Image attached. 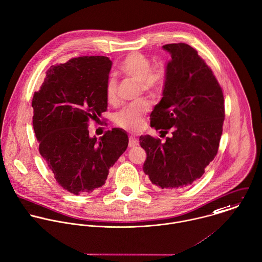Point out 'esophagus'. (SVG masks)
<instances>
[{"mask_svg":"<svg viewBox=\"0 0 262 262\" xmlns=\"http://www.w3.org/2000/svg\"><path fill=\"white\" fill-rule=\"evenodd\" d=\"M138 145H139L138 139L136 137H134V136H130L129 137V141H128V147L129 148H134V147H136Z\"/></svg>","mask_w":262,"mask_h":262,"instance_id":"1","label":"esophagus"}]
</instances>
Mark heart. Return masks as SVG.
Wrapping results in <instances>:
<instances>
[{"mask_svg": "<svg viewBox=\"0 0 262 262\" xmlns=\"http://www.w3.org/2000/svg\"><path fill=\"white\" fill-rule=\"evenodd\" d=\"M148 57L140 53L128 54L118 65L119 72L138 83V96L141 94L153 96L159 91L165 80V71L161 66H151ZM105 99L108 104L117 103V82L109 78L104 86ZM148 110V103L140 101L118 111L113 118L114 123L125 130L137 132L144 124V117Z\"/></svg>", "mask_w": 262, "mask_h": 262, "instance_id": "1", "label": "heart"}]
</instances>
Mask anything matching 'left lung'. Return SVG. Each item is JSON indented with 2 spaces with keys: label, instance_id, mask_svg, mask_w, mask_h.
Segmentation results:
<instances>
[{
  "label": "left lung",
  "instance_id": "8db88e82",
  "mask_svg": "<svg viewBox=\"0 0 262 262\" xmlns=\"http://www.w3.org/2000/svg\"><path fill=\"white\" fill-rule=\"evenodd\" d=\"M171 55L163 97L152 111L151 126L164 143L140 137L147 153L143 169L153 185L179 190L192 185L217 154L225 120L222 86L198 52L185 42L164 45Z\"/></svg>",
  "mask_w": 262,
  "mask_h": 262
}]
</instances>
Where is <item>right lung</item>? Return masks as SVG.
<instances>
[{
	"instance_id": "right-lung-1",
	"label": "right lung",
	"mask_w": 262,
	"mask_h": 262,
	"mask_svg": "<svg viewBox=\"0 0 262 262\" xmlns=\"http://www.w3.org/2000/svg\"><path fill=\"white\" fill-rule=\"evenodd\" d=\"M112 61L83 56L51 66L34 92L32 125L56 182L71 194H90L101 188L109 169L128 145L126 133L107 130L99 141L89 136V122L107 110L104 86Z\"/></svg>"
}]
</instances>
